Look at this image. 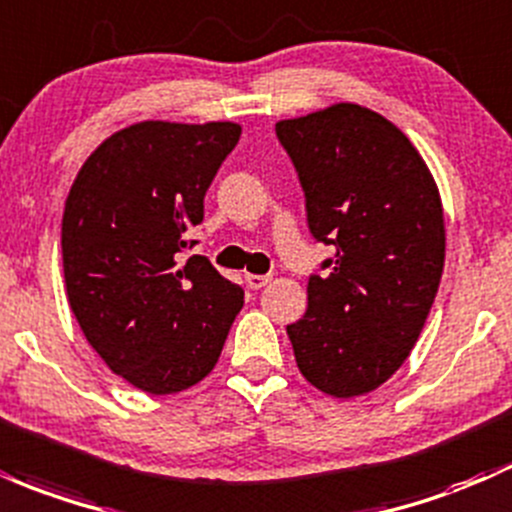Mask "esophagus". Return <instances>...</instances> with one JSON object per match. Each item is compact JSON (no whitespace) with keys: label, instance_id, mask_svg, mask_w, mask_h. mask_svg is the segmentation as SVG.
I'll list each match as a JSON object with an SVG mask.
<instances>
[{"label":"esophagus","instance_id":"34e87169","mask_svg":"<svg viewBox=\"0 0 512 512\" xmlns=\"http://www.w3.org/2000/svg\"><path fill=\"white\" fill-rule=\"evenodd\" d=\"M245 282L250 289H262V286H267L269 282H272V277L269 274H245Z\"/></svg>","mask_w":512,"mask_h":512}]
</instances>
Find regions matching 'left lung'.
<instances>
[{
	"label": "left lung",
	"instance_id": "8db88e82",
	"mask_svg": "<svg viewBox=\"0 0 512 512\" xmlns=\"http://www.w3.org/2000/svg\"><path fill=\"white\" fill-rule=\"evenodd\" d=\"M299 170L313 238L335 245L308 308L286 325L299 372L328 396H364L406 362L445 267V209L423 155L367 106L277 123Z\"/></svg>",
	"mask_w": 512,
	"mask_h": 512
}]
</instances>
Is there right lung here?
<instances>
[{
    "instance_id": "obj_1",
    "label": "right lung",
    "mask_w": 512,
    "mask_h": 512,
    "mask_svg": "<svg viewBox=\"0 0 512 512\" xmlns=\"http://www.w3.org/2000/svg\"><path fill=\"white\" fill-rule=\"evenodd\" d=\"M233 121H140L84 160L63 213L72 313L106 367L167 396L211 374L245 303L206 257L182 260L187 230L238 145Z\"/></svg>"
}]
</instances>
